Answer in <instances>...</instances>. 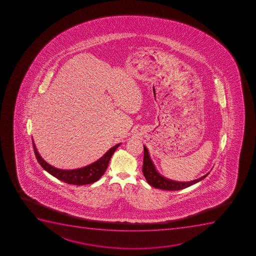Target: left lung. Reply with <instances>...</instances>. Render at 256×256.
Wrapping results in <instances>:
<instances>
[{
	"mask_svg": "<svg viewBox=\"0 0 256 256\" xmlns=\"http://www.w3.org/2000/svg\"><path fill=\"white\" fill-rule=\"evenodd\" d=\"M144 164H142V174L144 175L148 184L156 188L172 190V191L184 190V188L190 187L191 185L195 184L196 182H200L204 178L207 177L210 174V172H208L207 174L204 175L200 178L190 181V182H178V181L168 180L158 172V170H156V168L150 158V152L148 151L147 148L144 146Z\"/></svg>",
	"mask_w": 256,
	"mask_h": 256,
	"instance_id": "obj_1",
	"label": "left lung"
}]
</instances>
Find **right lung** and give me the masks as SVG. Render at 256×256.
<instances>
[{
    "label": "right lung",
    "instance_id": "add662e5",
    "mask_svg": "<svg viewBox=\"0 0 256 256\" xmlns=\"http://www.w3.org/2000/svg\"><path fill=\"white\" fill-rule=\"evenodd\" d=\"M33 148L35 152L36 158L40 166L48 172L50 174L56 178L58 180H61L62 182H66L68 184L85 185L92 184L96 182L104 174L106 171L109 161L112 155L116 151V148L120 146L121 144L115 145L112 147L102 157L96 160V162H92L91 164L85 166L84 168H76V170H59L54 166L48 164L45 160L40 157L39 152L36 150L34 141L32 140Z\"/></svg>",
    "mask_w": 256,
    "mask_h": 256
}]
</instances>
